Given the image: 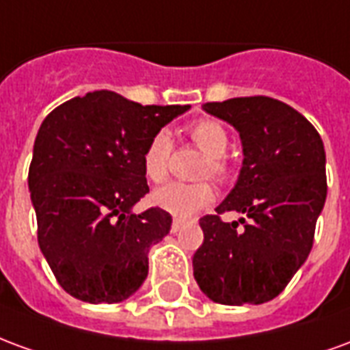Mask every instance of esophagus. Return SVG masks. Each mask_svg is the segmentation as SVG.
<instances>
[{"label":"esophagus","mask_w":350,"mask_h":350,"mask_svg":"<svg viewBox=\"0 0 350 350\" xmlns=\"http://www.w3.org/2000/svg\"><path fill=\"white\" fill-rule=\"evenodd\" d=\"M182 219H174L172 221V227H170V232H178L180 230V227H182Z\"/></svg>","instance_id":"esophagus-1"}]
</instances>
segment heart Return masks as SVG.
<instances>
[{"mask_svg":"<svg viewBox=\"0 0 350 350\" xmlns=\"http://www.w3.org/2000/svg\"><path fill=\"white\" fill-rule=\"evenodd\" d=\"M189 137L193 144L208 155L200 174L225 178L227 163L223 161V155L228 150V135L225 127L213 120H200L189 127ZM170 153H172L170 135L167 131L155 133L142 153V170L150 182L161 183L167 180ZM213 198L215 193L210 183L172 182L155 191L152 195V202L163 212L185 219L198 213L208 204H212Z\"/></svg>","mask_w":350,"mask_h":350,"instance_id":"1","label":"heart"}]
</instances>
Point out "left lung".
<instances>
[{"label":"left lung","mask_w":350,"mask_h":350,"mask_svg":"<svg viewBox=\"0 0 350 350\" xmlns=\"http://www.w3.org/2000/svg\"><path fill=\"white\" fill-rule=\"evenodd\" d=\"M208 114L230 123L242 140L238 182L217 215H204V242L193 257L200 291L217 304L273 300L306 262L326 200V153L304 116L271 97L206 103ZM245 213L243 231L219 213Z\"/></svg>","instance_id":"1"}]
</instances>
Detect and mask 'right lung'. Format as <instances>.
Here are the masks:
<instances>
[{"label": "right lung", "instance_id": "obj_1", "mask_svg": "<svg viewBox=\"0 0 350 350\" xmlns=\"http://www.w3.org/2000/svg\"><path fill=\"white\" fill-rule=\"evenodd\" d=\"M189 105H146L108 90L54 108L39 127L27 185L37 240L65 293L116 304L148 278V253L170 232L161 208L133 206L150 191L142 153Z\"/></svg>", "mask_w": 350, "mask_h": 350}]
</instances>
